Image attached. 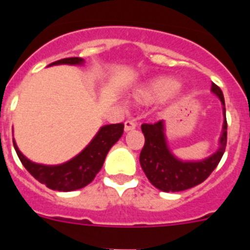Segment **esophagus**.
Segmentation results:
<instances>
[{
    "label": "esophagus",
    "mask_w": 250,
    "mask_h": 250,
    "mask_svg": "<svg viewBox=\"0 0 250 250\" xmlns=\"http://www.w3.org/2000/svg\"><path fill=\"white\" fill-rule=\"evenodd\" d=\"M124 125H125V126H124V129H125V131H131V130H134L136 127V125H135V123H132V121H130V120H127V121H125V124H124Z\"/></svg>",
    "instance_id": "34e87169"
}]
</instances>
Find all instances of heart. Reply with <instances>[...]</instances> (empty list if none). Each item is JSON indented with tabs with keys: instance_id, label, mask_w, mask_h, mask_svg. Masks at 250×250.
<instances>
[{
	"instance_id": "heart-1",
	"label": "heart",
	"mask_w": 250,
	"mask_h": 250,
	"mask_svg": "<svg viewBox=\"0 0 250 250\" xmlns=\"http://www.w3.org/2000/svg\"><path fill=\"white\" fill-rule=\"evenodd\" d=\"M182 89V85L174 77L156 76L139 85L132 92V100L138 105H151L167 96H176Z\"/></svg>"
}]
</instances>
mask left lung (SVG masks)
I'll return each instance as SVG.
<instances>
[{
    "mask_svg": "<svg viewBox=\"0 0 250 250\" xmlns=\"http://www.w3.org/2000/svg\"><path fill=\"white\" fill-rule=\"evenodd\" d=\"M211 92L222 103L223 121L219 146L214 154L202 160H182L176 158L167 144L165 121L143 124L141 131L145 136V145L140 152V165L149 182L161 191H182L200 184L210 175L219 164L227 146V118L222 90L211 83Z\"/></svg>",
    "mask_w": 250,
    "mask_h": 250,
    "instance_id": "obj_1",
    "label": "left lung"
}]
</instances>
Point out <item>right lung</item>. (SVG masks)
Here are the masks:
<instances>
[{
	"instance_id": "obj_1",
	"label": "right lung",
	"mask_w": 250,
	"mask_h": 250,
	"mask_svg": "<svg viewBox=\"0 0 250 250\" xmlns=\"http://www.w3.org/2000/svg\"><path fill=\"white\" fill-rule=\"evenodd\" d=\"M85 60L81 57H67L50 63L55 65H80L83 66ZM124 132V124H110L104 125L96 132L87 146L79 152L76 156L66 163L57 165L37 164L26 158L17 146L13 139V146L22 165L27 169L28 173L39 180L41 184L52 190L72 191L81 189L94 180L96 174L103 167L104 161L109 150L116 141L121 138Z\"/></svg>"
}]
</instances>
